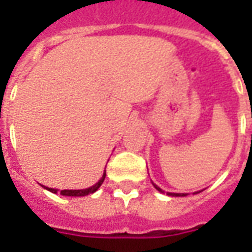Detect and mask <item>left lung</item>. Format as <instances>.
<instances>
[{"mask_svg": "<svg viewBox=\"0 0 252 252\" xmlns=\"http://www.w3.org/2000/svg\"><path fill=\"white\" fill-rule=\"evenodd\" d=\"M154 186H155V189L159 190V191H162V189L159 188V186H157L155 184H154ZM169 195H173V197H185L186 193H167Z\"/></svg>", "mask_w": 252, "mask_h": 252, "instance_id": "8db88e82", "label": "left lung"}]
</instances>
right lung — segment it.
Wrapping results in <instances>:
<instances>
[{"label": "right lung", "instance_id": "1", "mask_svg": "<svg viewBox=\"0 0 252 252\" xmlns=\"http://www.w3.org/2000/svg\"><path fill=\"white\" fill-rule=\"evenodd\" d=\"M105 175H106V171H104V174H102V177H101V180L95 184V185L90 186V188H88V189H81V190H61V194L62 195H70V197H83V195H88V194H92V193H94V191H97L98 190V188L101 185H102V182H104L105 180ZM43 186V185H41ZM44 189L50 190L51 193H58L59 190L58 189H52V188H46V186H43Z\"/></svg>", "mask_w": 252, "mask_h": 252}]
</instances>
